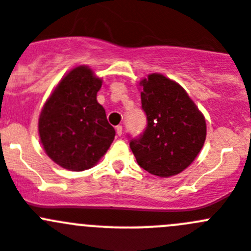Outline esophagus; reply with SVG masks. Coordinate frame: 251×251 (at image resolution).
Wrapping results in <instances>:
<instances>
[{
	"mask_svg": "<svg viewBox=\"0 0 251 251\" xmlns=\"http://www.w3.org/2000/svg\"><path fill=\"white\" fill-rule=\"evenodd\" d=\"M116 133H118V136H121V135H123V126H116Z\"/></svg>",
	"mask_w": 251,
	"mask_h": 251,
	"instance_id": "esophagus-1",
	"label": "esophagus"
}]
</instances>
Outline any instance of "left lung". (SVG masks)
Masks as SVG:
<instances>
[{
    "instance_id": "1",
    "label": "left lung",
    "mask_w": 251,
    "mask_h": 251,
    "mask_svg": "<svg viewBox=\"0 0 251 251\" xmlns=\"http://www.w3.org/2000/svg\"><path fill=\"white\" fill-rule=\"evenodd\" d=\"M140 85L147 125L140 136L130 137L131 151L140 167L151 175H178L204 145V118L183 88L171 79L151 74Z\"/></svg>"
}]
</instances>
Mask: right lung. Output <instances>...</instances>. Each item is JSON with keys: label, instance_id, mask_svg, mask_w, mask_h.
<instances>
[{"label": "right lung", "instance_id": "add662e5", "mask_svg": "<svg viewBox=\"0 0 251 251\" xmlns=\"http://www.w3.org/2000/svg\"><path fill=\"white\" fill-rule=\"evenodd\" d=\"M101 79L88 67L70 70L47 100L38 130L47 154L69 171L93 167L110 147L115 128L97 101Z\"/></svg>", "mask_w": 251, "mask_h": 251}]
</instances>
